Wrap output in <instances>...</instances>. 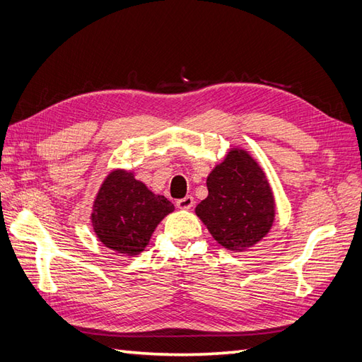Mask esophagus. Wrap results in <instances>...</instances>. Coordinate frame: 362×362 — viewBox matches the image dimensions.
<instances>
[{
  "label": "esophagus",
  "mask_w": 362,
  "mask_h": 362,
  "mask_svg": "<svg viewBox=\"0 0 362 362\" xmlns=\"http://www.w3.org/2000/svg\"><path fill=\"white\" fill-rule=\"evenodd\" d=\"M193 204H194V199H193L192 194H187L185 198L177 201V206L180 208V210H190Z\"/></svg>",
  "instance_id": "34e87169"
}]
</instances>
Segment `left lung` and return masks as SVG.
<instances>
[{
	"mask_svg": "<svg viewBox=\"0 0 362 362\" xmlns=\"http://www.w3.org/2000/svg\"><path fill=\"white\" fill-rule=\"evenodd\" d=\"M208 196L194 208L216 242L243 252L275 222V198L264 170L247 151L229 149L206 178Z\"/></svg>",
	"mask_w": 362,
	"mask_h": 362,
	"instance_id": "obj_1",
	"label": "left lung"
}]
</instances>
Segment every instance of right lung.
<instances>
[{
  "instance_id": "1",
  "label": "right lung",
  "mask_w": 362,
  "mask_h": 362,
  "mask_svg": "<svg viewBox=\"0 0 362 362\" xmlns=\"http://www.w3.org/2000/svg\"><path fill=\"white\" fill-rule=\"evenodd\" d=\"M173 210L170 201L152 193L133 172L116 169L101 184L90 217L105 247L134 257L145 250L157 225Z\"/></svg>"
}]
</instances>
